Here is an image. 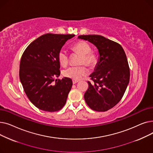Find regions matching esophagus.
I'll list each match as a JSON object with an SVG mask.
<instances>
[{"instance_id":"obj_1","label":"esophagus","mask_w":153,"mask_h":153,"mask_svg":"<svg viewBox=\"0 0 153 153\" xmlns=\"http://www.w3.org/2000/svg\"><path fill=\"white\" fill-rule=\"evenodd\" d=\"M77 82H78V81H75V80H73V81H72V83H73V84H75Z\"/></svg>"}]
</instances>
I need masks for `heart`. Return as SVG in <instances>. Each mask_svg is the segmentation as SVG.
Returning a JSON list of instances; mask_svg holds the SVG:
<instances>
[{"instance_id": "b5f03b06", "label": "heart", "mask_w": 153, "mask_h": 153, "mask_svg": "<svg viewBox=\"0 0 153 153\" xmlns=\"http://www.w3.org/2000/svg\"><path fill=\"white\" fill-rule=\"evenodd\" d=\"M72 50L74 52L81 54V58L79 62L80 64H85L87 66L91 68L95 67L97 64V56L94 53L91 51V47L87 42L82 41L76 43L72 47ZM58 58L62 66H66L68 65L69 62V54L66 50L63 49L60 50L58 54ZM88 73L89 70L84 65L70 66L62 72L64 77L75 81L82 79Z\"/></svg>"}]
</instances>
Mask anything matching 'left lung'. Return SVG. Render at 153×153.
Masks as SVG:
<instances>
[{
    "mask_svg": "<svg viewBox=\"0 0 153 153\" xmlns=\"http://www.w3.org/2000/svg\"><path fill=\"white\" fill-rule=\"evenodd\" d=\"M97 48L99 61L90 75L92 82L84 94L86 103L97 111H105L115 106L123 97L130 81V68L122 46L104 36L80 35Z\"/></svg>",
    "mask_w": 153,
    "mask_h": 153,
    "instance_id": "obj_1",
    "label": "left lung"
}]
</instances>
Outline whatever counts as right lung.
I'll list each match as a JSON object with an SVG mask.
<instances>
[{"label": "right lung", "mask_w": 153, "mask_h": 153, "mask_svg": "<svg viewBox=\"0 0 153 153\" xmlns=\"http://www.w3.org/2000/svg\"><path fill=\"white\" fill-rule=\"evenodd\" d=\"M74 35L47 33L31 42L24 51L20 63L19 77L30 101L38 108L54 112L65 105L72 85L60 75L58 54L62 46Z\"/></svg>", "instance_id": "right-lung-1"}]
</instances>
